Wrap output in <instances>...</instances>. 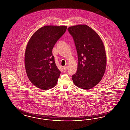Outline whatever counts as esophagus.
Masks as SVG:
<instances>
[{
  "label": "esophagus",
  "mask_w": 130,
  "mask_h": 130,
  "mask_svg": "<svg viewBox=\"0 0 130 130\" xmlns=\"http://www.w3.org/2000/svg\"><path fill=\"white\" fill-rule=\"evenodd\" d=\"M63 69H64V70H67V66H64L63 67Z\"/></svg>",
  "instance_id": "34e87169"
}]
</instances>
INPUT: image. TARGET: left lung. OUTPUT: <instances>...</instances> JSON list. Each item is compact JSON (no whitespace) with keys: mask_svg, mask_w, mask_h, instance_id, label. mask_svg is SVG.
I'll list each match as a JSON object with an SVG mask.
<instances>
[{"mask_svg":"<svg viewBox=\"0 0 130 130\" xmlns=\"http://www.w3.org/2000/svg\"><path fill=\"white\" fill-rule=\"evenodd\" d=\"M68 30L73 36L78 54L77 71L72 76L78 88L88 90L101 81L106 67V55L99 35L86 25L70 26Z\"/></svg>","mask_w":130,"mask_h":130,"instance_id":"left-lung-1","label":"left lung"}]
</instances>
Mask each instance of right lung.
Instances as JSON below:
<instances>
[{"instance_id": "1", "label": "right lung", "mask_w": 130, "mask_h": 130, "mask_svg": "<svg viewBox=\"0 0 130 130\" xmlns=\"http://www.w3.org/2000/svg\"><path fill=\"white\" fill-rule=\"evenodd\" d=\"M66 26H46L38 29L28 42L25 65L27 77L38 88L47 90L57 84L60 71L55 63L52 49L66 30Z\"/></svg>"}]
</instances>
